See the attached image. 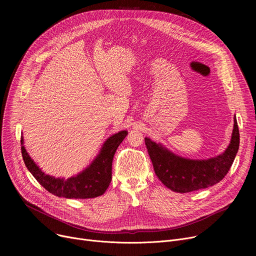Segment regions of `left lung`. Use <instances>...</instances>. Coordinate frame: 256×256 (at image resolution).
<instances>
[{
  "instance_id": "1",
  "label": "left lung",
  "mask_w": 256,
  "mask_h": 256,
  "mask_svg": "<svg viewBox=\"0 0 256 256\" xmlns=\"http://www.w3.org/2000/svg\"><path fill=\"white\" fill-rule=\"evenodd\" d=\"M145 145L160 180L174 192L188 193L206 189L224 178L238 150L240 132L234 117L230 146L222 154L202 160L178 156L148 138H145Z\"/></svg>"
}]
</instances>
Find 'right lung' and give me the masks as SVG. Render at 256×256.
<instances>
[{"instance_id":"right-lung-1","label":"right lung","mask_w":256,"mask_h":256,"mask_svg":"<svg viewBox=\"0 0 256 256\" xmlns=\"http://www.w3.org/2000/svg\"><path fill=\"white\" fill-rule=\"evenodd\" d=\"M128 135L126 130H121L108 139L102 148L93 160V163L78 176L70 178H56L44 173L26 154L22 143V154L24 162L36 180L46 190L58 197L86 199L102 195L112 180V162L116 150Z\"/></svg>"}]
</instances>
